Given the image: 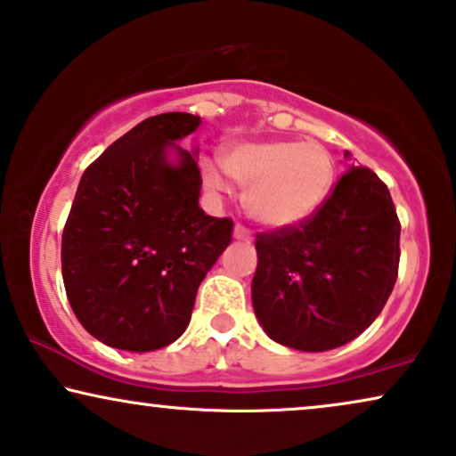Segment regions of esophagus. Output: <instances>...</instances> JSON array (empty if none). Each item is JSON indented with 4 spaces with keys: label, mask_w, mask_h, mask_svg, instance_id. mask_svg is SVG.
<instances>
[{
    "label": "esophagus",
    "mask_w": 456,
    "mask_h": 456,
    "mask_svg": "<svg viewBox=\"0 0 456 456\" xmlns=\"http://www.w3.org/2000/svg\"><path fill=\"white\" fill-rule=\"evenodd\" d=\"M233 240L248 241V240H252V233L248 232L244 224H235V227H233Z\"/></svg>",
    "instance_id": "34e87169"
}]
</instances>
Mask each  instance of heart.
Instances as JSON below:
<instances>
[{"instance_id":"1","label":"heart","mask_w":456,"mask_h":456,"mask_svg":"<svg viewBox=\"0 0 456 456\" xmlns=\"http://www.w3.org/2000/svg\"><path fill=\"white\" fill-rule=\"evenodd\" d=\"M227 172L248 187V212L273 229L297 227L318 212L334 183V158L318 141L241 142L224 149L218 161L201 166L212 191L227 189Z\"/></svg>"}]
</instances>
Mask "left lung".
<instances>
[{
    "label": "left lung",
    "mask_w": 456,
    "mask_h": 456,
    "mask_svg": "<svg viewBox=\"0 0 456 456\" xmlns=\"http://www.w3.org/2000/svg\"><path fill=\"white\" fill-rule=\"evenodd\" d=\"M256 256L252 307L269 338L298 351L354 341L397 278L400 221L389 189L372 170L349 166L301 227L258 235Z\"/></svg>",
    "instance_id": "8db88e82"
}]
</instances>
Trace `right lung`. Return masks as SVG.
I'll list each match as a JSON object with an SVG mask.
<instances>
[{
    "label": "right lung",
    "instance_id": "1",
    "mask_svg": "<svg viewBox=\"0 0 456 456\" xmlns=\"http://www.w3.org/2000/svg\"><path fill=\"white\" fill-rule=\"evenodd\" d=\"M191 113L142 119L79 181L65 232L62 281L75 318L109 347L155 351L187 330L201 280L233 223L200 208Z\"/></svg>",
    "mask_w": 456,
    "mask_h": 456
}]
</instances>
